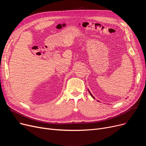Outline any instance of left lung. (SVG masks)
<instances>
[{
  "label": "left lung",
  "instance_id": "obj_1",
  "mask_svg": "<svg viewBox=\"0 0 146 146\" xmlns=\"http://www.w3.org/2000/svg\"><path fill=\"white\" fill-rule=\"evenodd\" d=\"M89 93H90V95H91V96H92V97H93V98H94V96H93V95H92V94H90V92H89Z\"/></svg>",
  "mask_w": 146,
  "mask_h": 146
}]
</instances>
